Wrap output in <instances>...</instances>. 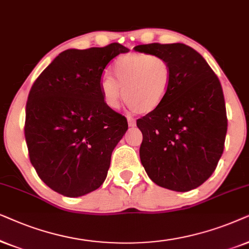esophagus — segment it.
Listing matches in <instances>:
<instances>
[{
    "instance_id": "1",
    "label": "esophagus",
    "mask_w": 249,
    "mask_h": 249,
    "mask_svg": "<svg viewBox=\"0 0 249 249\" xmlns=\"http://www.w3.org/2000/svg\"><path fill=\"white\" fill-rule=\"evenodd\" d=\"M127 123H128V126H131V127L135 126V119L132 118L131 116H128L127 117Z\"/></svg>"
}]
</instances>
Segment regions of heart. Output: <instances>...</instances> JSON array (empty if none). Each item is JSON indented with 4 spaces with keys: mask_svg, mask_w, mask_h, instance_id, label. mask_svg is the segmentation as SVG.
<instances>
[{
    "mask_svg": "<svg viewBox=\"0 0 249 249\" xmlns=\"http://www.w3.org/2000/svg\"><path fill=\"white\" fill-rule=\"evenodd\" d=\"M114 75L115 78L105 75L100 82L105 102L111 108L118 107L123 92L131 109L148 114L163 104L171 90V65L158 55L140 52L122 55L115 62Z\"/></svg>",
    "mask_w": 249,
    "mask_h": 249,
    "instance_id": "heart-1",
    "label": "heart"
}]
</instances>
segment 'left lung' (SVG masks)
I'll list each match as a JSON object with an SVG mask.
<instances>
[{
  "label": "left lung",
  "mask_w": 249,
  "mask_h": 249,
  "mask_svg": "<svg viewBox=\"0 0 249 249\" xmlns=\"http://www.w3.org/2000/svg\"><path fill=\"white\" fill-rule=\"evenodd\" d=\"M134 50L166 59L172 68L163 104L137 121L143 137L141 163L159 187L196 189L213 174L223 154L228 119L221 83L201 54L182 43Z\"/></svg>",
  "instance_id": "1"
}]
</instances>
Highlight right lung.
<instances>
[{
	"label": "right lung",
	"instance_id": "1",
	"mask_svg": "<svg viewBox=\"0 0 249 249\" xmlns=\"http://www.w3.org/2000/svg\"><path fill=\"white\" fill-rule=\"evenodd\" d=\"M130 51L119 43L61 52L33 84L25 138L38 177L58 194L79 197L100 187L127 121L105 102L101 76Z\"/></svg>",
	"mask_w": 249,
	"mask_h": 249
}]
</instances>
